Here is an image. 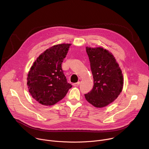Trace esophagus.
Listing matches in <instances>:
<instances>
[{"mask_svg": "<svg viewBox=\"0 0 149 149\" xmlns=\"http://www.w3.org/2000/svg\"><path fill=\"white\" fill-rule=\"evenodd\" d=\"M79 84H80L79 82H77L76 83H74L72 85H73V86H74V87H78L79 85Z\"/></svg>", "mask_w": 149, "mask_h": 149, "instance_id": "1", "label": "esophagus"}]
</instances>
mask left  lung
<instances>
[{
	"instance_id": "8db88e82",
	"label": "left lung",
	"mask_w": 149,
	"mask_h": 149,
	"mask_svg": "<svg viewBox=\"0 0 149 149\" xmlns=\"http://www.w3.org/2000/svg\"><path fill=\"white\" fill-rule=\"evenodd\" d=\"M94 78L92 90L85 94L86 100L97 108L113 102L123 88L122 71L113 55L102 47H86Z\"/></svg>"
}]
</instances>
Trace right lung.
<instances>
[{"label": "right lung", "mask_w": 149, "mask_h": 149, "mask_svg": "<svg viewBox=\"0 0 149 149\" xmlns=\"http://www.w3.org/2000/svg\"><path fill=\"white\" fill-rule=\"evenodd\" d=\"M70 44L54 45L42 53L33 62L27 77L32 97L44 105H52L64 98L72 85L67 82L62 69Z\"/></svg>", "instance_id": "right-lung-1"}]
</instances>
